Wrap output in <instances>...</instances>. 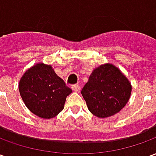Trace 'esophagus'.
Returning <instances> with one entry per match:
<instances>
[{"mask_svg": "<svg viewBox=\"0 0 156 156\" xmlns=\"http://www.w3.org/2000/svg\"><path fill=\"white\" fill-rule=\"evenodd\" d=\"M72 89L75 92H79L80 91V86L78 84L72 85Z\"/></svg>", "mask_w": 156, "mask_h": 156, "instance_id": "34e87169", "label": "esophagus"}]
</instances>
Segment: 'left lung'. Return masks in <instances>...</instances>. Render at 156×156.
Masks as SVG:
<instances>
[{"label": "left lung", "mask_w": 156, "mask_h": 156, "mask_svg": "<svg viewBox=\"0 0 156 156\" xmlns=\"http://www.w3.org/2000/svg\"><path fill=\"white\" fill-rule=\"evenodd\" d=\"M131 85L119 68L110 63L94 69L81 94L88 110L98 118L117 114L129 101Z\"/></svg>", "instance_id": "8db88e82"}]
</instances>
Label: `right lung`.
<instances>
[{
    "mask_svg": "<svg viewBox=\"0 0 156 156\" xmlns=\"http://www.w3.org/2000/svg\"><path fill=\"white\" fill-rule=\"evenodd\" d=\"M19 91L30 111L43 119H51L63 109L72 89L50 65L38 63L22 76Z\"/></svg>",
    "mask_w": 156,
    "mask_h": 156,
    "instance_id": "right-lung-1",
    "label": "right lung"
}]
</instances>
